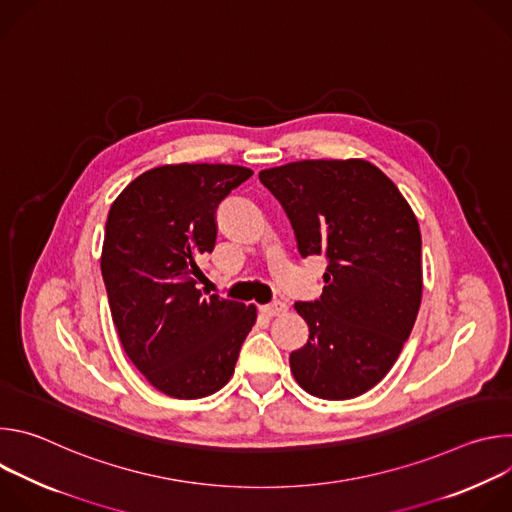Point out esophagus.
Instances as JSON below:
<instances>
[{
	"label": "esophagus",
	"mask_w": 512,
	"mask_h": 512,
	"mask_svg": "<svg viewBox=\"0 0 512 512\" xmlns=\"http://www.w3.org/2000/svg\"><path fill=\"white\" fill-rule=\"evenodd\" d=\"M263 312L267 316H283L287 312V306L283 302H275V304H267L263 306Z\"/></svg>",
	"instance_id": "34e87169"
}]
</instances>
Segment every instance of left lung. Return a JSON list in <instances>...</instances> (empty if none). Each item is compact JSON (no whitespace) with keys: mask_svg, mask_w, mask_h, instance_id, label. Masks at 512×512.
<instances>
[{"mask_svg":"<svg viewBox=\"0 0 512 512\" xmlns=\"http://www.w3.org/2000/svg\"><path fill=\"white\" fill-rule=\"evenodd\" d=\"M281 202L302 257L326 255L316 302H296L310 338L289 354L298 385L344 401L391 371L415 324L421 289V233L405 196L375 164L302 160L261 170Z\"/></svg>","mask_w":512,"mask_h":512,"instance_id":"obj_1","label":"left lung"}]
</instances>
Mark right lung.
<instances>
[{
  "instance_id": "obj_1",
  "label": "right lung",
  "mask_w": 512,
  "mask_h": 512,
  "mask_svg": "<svg viewBox=\"0 0 512 512\" xmlns=\"http://www.w3.org/2000/svg\"><path fill=\"white\" fill-rule=\"evenodd\" d=\"M253 170L166 164L129 182L111 204L101 271L121 346L152 387L200 399L235 373L257 308L202 296L198 257L216 243V206Z\"/></svg>"
}]
</instances>
